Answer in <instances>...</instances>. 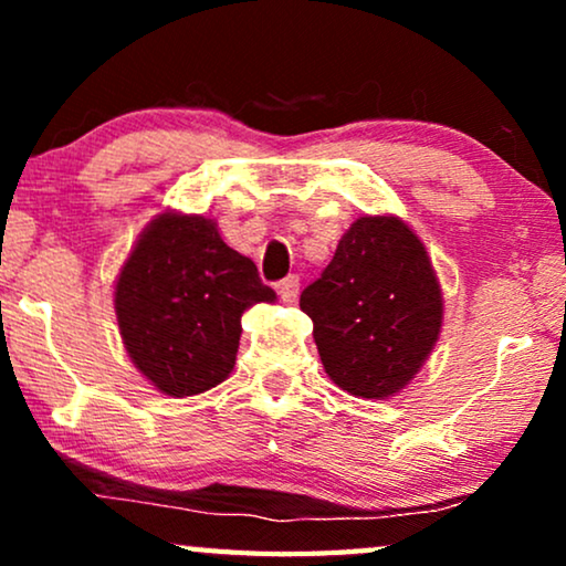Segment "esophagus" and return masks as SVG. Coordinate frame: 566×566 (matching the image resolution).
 <instances>
[{"label":"esophagus","instance_id":"1","mask_svg":"<svg viewBox=\"0 0 566 566\" xmlns=\"http://www.w3.org/2000/svg\"><path fill=\"white\" fill-rule=\"evenodd\" d=\"M298 291H301L298 275H289V277H283L281 283H277V293H281V298L285 301V304H296Z\"/></svg>","mask_w":566,"mask_h":566}]
</instances>
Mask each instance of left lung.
Masks as SVG:
<instances>
[{
	"label": "left lung",
	"instance_id": "obj_1",
	"mask_svg": "<svg viewBox=\"0 0 566 566\" xmlns=\"http://www.w3.org/2000/svg\"><path fill=\"white\" fill-rule=\"evenodd\" d=\"M322 366L339 389L394 397L412 381L443 322L428 252L397 216H360L324 273L301 293Z\"/></svg>",
	"mask_w": 566,
	"mask_h": 566
}]
</instances>
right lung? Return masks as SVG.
Returning a JSON list of instances; mask_svg holds the SVG:
<instances>
[{
	"instance_id": "right-lung-1",
	"label": "right lung",
	"mask_w": 566,
	"mask_h": 566,
	"mask_svg": "<svg viewBox=\"0 0 566 566\" xmlns=\"http://www.w3.org/2000/svg\"><path fill=\"white\" fill-rule=\"evenodd\" d=\"M273 304L250 258L203 216L161 213L115 283V314L134 366L169 397H192L231 374L252 304Z\"/></svg>"
}]
</instances>
